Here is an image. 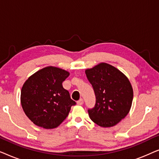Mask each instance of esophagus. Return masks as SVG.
<instances>
[{
	"label": "esophagus",
	"mask_w": 159,
	"mask_h": 159,
	"mask_svg": "<svg viewBox=\"0 0 159 159\" xmlns=\"http://www.w3.org/2000/svg\"><path fill=\"white\" fill-rule=\"evenodd\" d=\"M83 103H84L83 99H80L79 101H78L77 102V103L78 105H79V106H81V105H82V104H83Z\"/></svg>",
	"instance_id": "34e87169"
}]
</instances>
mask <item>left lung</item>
I'll return each instance as SVG.
<instances>
[{
	"mask_svg": "<svg viewBox=\"0 0 159 159\" xmlns=\"http://www.w3.org/2000/svg\"><path fill=\"white\" fill-rule=\"evenodd\" d=\"M94 90L96 103L88 110L93 122L102 127L117 125L129 114L133 99V89L125 74L107 63H100L85 70Z\"/></svg>",
	"mask_w": 159,
	"mask_h": 159,
	"instance_id": "obj_1",
	"label": "left lung"
}]
</instances>
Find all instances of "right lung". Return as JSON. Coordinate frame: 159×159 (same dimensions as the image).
<instances>
[{
  "instance_id": "right-lung-1",
  "label": "right lung",
  "mask_w": 159,
  "mask_h": 159,
  "mask_svg": "<svg viewBox=\"0 0 159 159\" xmlns=\"http://www.w3.org/2000/svg\"><path fill=\"white\" fill-rule=\"evenodd\" d=\"M69 76V71L50 66L36 71L26 80L21 90V104L34 125L53 129L68 116L71 106L76 104L62 85Z\"/></svg>"
}]
</instances>
